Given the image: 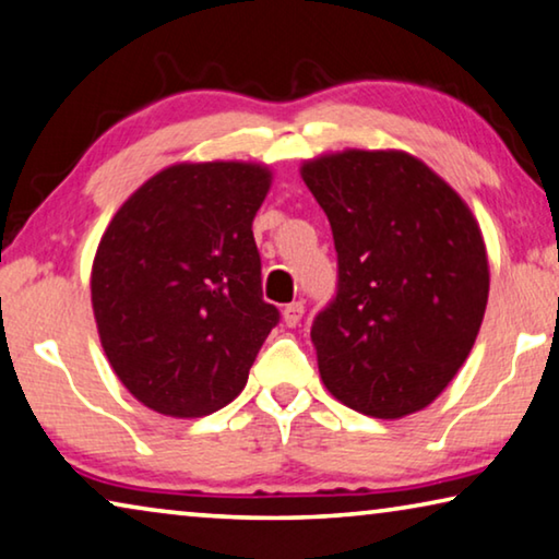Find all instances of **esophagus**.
I'll list each match as a JSON object with an SVG mask.
<instances>
[{
    "mask_svg": "<svg viewBox=\"0 0 559 559\" xmlns=\"http://www.w3.org/2000/svg\"><path fill=\"white\" fill-rule=\"evenodd\" d=\"M304 304L301 301H296V304H288L286 308H283V323H286V326H298V323H301V319H304Z\"/></svg>",
    "mask_w": 559,
    "mask_h": 559,
    "instance_id": "1",
    "label": "esophagus"
}]
</instances>
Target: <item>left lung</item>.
<instances>
[{
	"label": "left lung",
	"mask_w": 559,
	"mask_h": 559,
	"mask_svg": "<svg viewBox=\"0 0 559 559\" xmlns=\"http://www.w3.org/2000/svg\"><path fill=\"white\" fill-rule=\"evenodd\" d=\"M301 178L338 253V294L311 329L323 384L377 419L421 412L456 377L485 319L477 218L404 150L326 153L304 160Z\"/></svg>",
	"instance_id": "obj_1"
}]
</instances>
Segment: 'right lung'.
<instances>
[{"instance_id":"right-lung-1","label":"right lung","mask_w":559,"mask_h":559,"mask_svg":"<svg viewBox=\"0 0 559 559\" xmlns=\"http://www.w3.org/2000/svg\"><path fill=\"white\" fill-rule=\"evenodd\" d=\"M271 182L261 163H175L99 238L90 273L99 344L147 409L198 419L243 391L278 323L251 228Z\"/></svg>"}]
</instances>
